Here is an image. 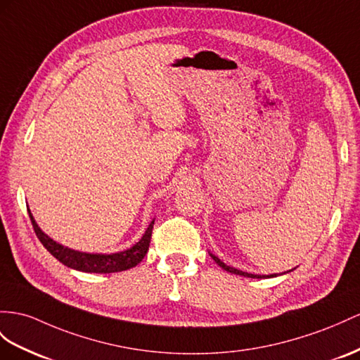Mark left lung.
Listing matches in <instances>:
<instances>
[{
	"mask_svg": "<svg viewBox=\"0 0 360 360\" xmlns=\"http://www.w3.org/2000/svg\"><path fill=\"white\" fill-rule=\"evenodd\" d=\"M211 257H213V260L220 266V268L225 269L226 272H231V274H236V275H242V276H248V278H266V275H257V274H248V272H243V271H238L236 268H231V266H226L224 262H220L216 255L211 254ZM268 276H275V275H268Z\"/></svg>",
	"mask_w": 360,
	"mask_h": 360,
	"instance_id": "8db88e82",
	"label": "left lung"
}]
</instances>
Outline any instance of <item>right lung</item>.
<instances>
[{
	"instance_id": "add662e5",
	"label": "right lung",
	"mask_w": 360,
	"mask_h": 360,
	"mask_svg": "<svg viewBox=\"0 0 360 360\" xmlns=\"http://www.w3.org/2000/svg\"><path fill=\"white\" fill-rule=\"evenodd\" d=\"M29 216H30L36 236H38L45 250H47L54 259H58L60 263L76 271L96 272V274H112V272H122V271L135 268V266L144 259L147 251H149L152 229L155 224V220H152L149 228L146 229L144 236L141 237V240L136 245H134L131 250H126L117 254H86V252L68 250V248L51 240L47 234H44L41 231L38 224L34 222L30 210H29Z\"/></svg>"
}]
</instances>
